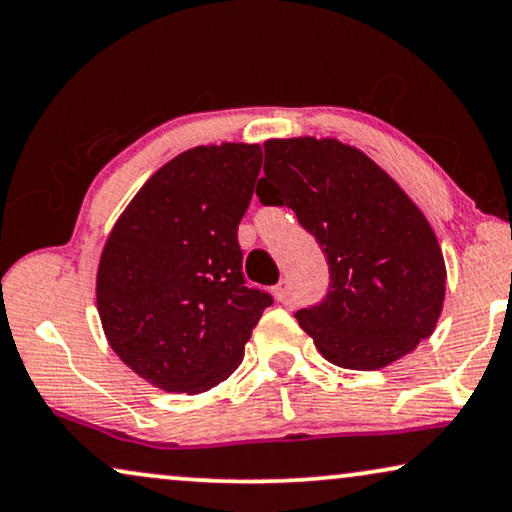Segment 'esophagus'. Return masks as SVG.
<instances>
[{"instance_id":"obj_1","label":"esophagus","mask_w":512,"mask_h":512,"mask_svg":"<svg viewBox=\"0 0 512 512\" xmlns=\"http://www.w3.org/2000/svg\"><path fill=\"white\" fill-rule=\"evenodd\" d=\"M274 297H276V302H281V304L288 302V299H290V281H288V278H283V281L276 285Z\"/></svg>"}]
</instances>
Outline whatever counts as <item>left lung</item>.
I'll return each instance as SVG.
<instances>
[{
	"mask_svg": "<svg viewBox=\"0 0 512 512\" xmlns=\"http://www.w3.org/2000/svg\"><path fill=\"white\" fill-rule=\"evenodd\" d=\"M264 206H288L330 264V292L295 313L327 363L381 370L431 337L445 304L438 236L403 187L337 138L264 142Z\"/></svg>",
	"mask_w": 512,
	"mask_h": 512,
	"instance_id": "8db88e82",
	"label": "left lung"
}]
</instances>
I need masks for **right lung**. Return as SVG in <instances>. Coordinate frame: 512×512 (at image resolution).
Segmentation results:
<instances>
[{
    "label": "right lung",
    "instance_id": "1",
    "mask_svg": "<svg viewBox=\"0 0 512 512\" xmlns=\"http://www.w3.org/2000/svg\"><path fill=\"white\" fill-rule=\"evenodd\" d=\"M260 168V145L187 149L149 177L109 231L95 276L102 330L161 391L196 395L229 379L271 304L245 288L236 238Z\"/></svg>",
    "mask_w": 512,
    "mask_h": 512
}]
</instances>
